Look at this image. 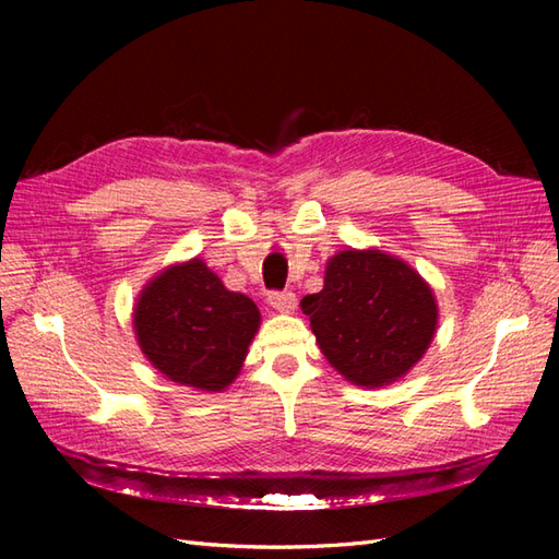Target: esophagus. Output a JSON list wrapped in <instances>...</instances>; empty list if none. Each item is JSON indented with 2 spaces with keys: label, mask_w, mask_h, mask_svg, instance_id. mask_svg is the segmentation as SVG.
<instances>
[{
  "label": "esophagus",
  "mask_w": 559,
  "mask_h": 559,
  "mask_svg": "<svg viewBox=\"0 0 559 559\" xmlns=\"http://www.w3.org/2000/svg\"><path fill=\"white\" fill-rule=\"evenodd\" d=\"M267 302H270V308H273L275 312H284V314L294 312L296 306H298V300H296V296H294L292 292H282V294L275 292V294H270Z\"/></svg>",
  "instance_id": "obj_1"
}]
</instances>
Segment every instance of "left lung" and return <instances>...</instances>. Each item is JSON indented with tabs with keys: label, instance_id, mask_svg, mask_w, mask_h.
<instances>
[{
	"label": "left lung",
	"instance_id": "left-lung-1",
	"mask_svg": "<svg viewBox=\"0 0 559 559\" xmlns=\"http://www.w3.org/2000/svg\"><path fill=\"white\" fill-rule=\"evenodd\" d=\"M300 306L326 361L347 382L366 389L408 376L438 329V300L429 282L378 247L333 253L324 289Z\"/></svg>",
	"mask_w": 559,
	"mask_h": 559
}]
</instances>
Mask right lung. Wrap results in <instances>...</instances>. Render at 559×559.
I'll use <instances>...</instances> for the list:
<instances>
[{"label":"right lung","instance_id":"right-lung-1","mask_svg":"<svg viewBox=\"0 0 559 559\" xmlns=\"http://www.w3.org/2000/svg\"><path fill=\"white\" fill-rule=\"evenodd\" d=\"M261 312L230 292L202 259L163 267L140 292L132 329L158 373L198 392L218 394L240 376Z\"/></svg>","mask_w":559,"mask_h":559}]
</instances>
